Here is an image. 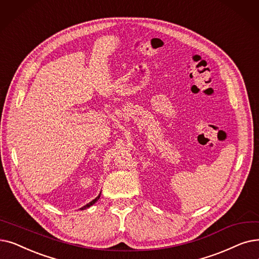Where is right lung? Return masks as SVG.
I'll return each instance as SVG.
<instances>
[{"label": "right lung", "mask_w": 259, "mask_h": 259, "mask_svg": "<svg viewBox=\"0 0 259 259\" xmlns=\"http://www.w3.org/2000/svg\"><path fill=\"white\" fill-rule=\"evenodd\" d=\"M99 197H100V195H99V196H98V197H96V198H95V199H94V200H93V201H91V202H90V203H88V204H87V205H84V206H83V207H81V208H80V209H81V210H82V209H85V208H88V207H90V206H91V205H93V204H94V203H95V202H96V201H97V200H98V199H99Z\"/></svg>", "instance_id": "add662e5"}]
</instances>
